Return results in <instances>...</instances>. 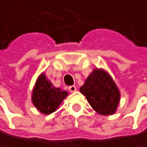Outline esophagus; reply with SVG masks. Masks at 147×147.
<instances>
[{"label": "esophagus", "mask_w": 147, "mask_h": 147, "mask_svg": "<svg viewBox=\"0 0 147 147\" xmlns=\"http://www.w3.org/2000/svg\"><path fill=\"white\" fill-rule=\"evenodd\" d=\"M69 90L71 92H74L77 91V87H76V86H69Z\"/></svg>", "instance_id": "1"}]
</instances>
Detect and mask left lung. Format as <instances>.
<instances>
[{
	"label": "left lung",
	"mask_w": 147,
	"mask_h": 147,
	"mask_svg": "<svg viewBox=\"0 0 147 147\" xmlns=\"http://www.w3.org/2000/svg\"><path fill=\"white\" fill-rule=\"evenodd\" d=\"M92 108L100 115L115 113L120 102V92L113 78L106 70L95 69L80 87Z\"/></svg>",
	"instance_id": "8db88e82"
}]
</instances>
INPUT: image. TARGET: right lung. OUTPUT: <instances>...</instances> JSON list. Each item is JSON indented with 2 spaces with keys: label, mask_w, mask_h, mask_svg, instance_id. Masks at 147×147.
Wrapping results in <instances>:
<instances>
[{
  "label": "right lung",
  "mask_w": 147,
  "mask_h": 147,
  "mask_svg": "<svg viewBox=\"0 0 147 147\" xmlns=\"http://www.w3.org/2000/svg\"><path fill=\"white\" fill-rule=\"evenodd\" d=\"M68 92L53 86L47 79L44 73L37 78L32 90V100L36 109L44 115H49L59 108L61 103L67 97Z\"/></svg>",
  "instance_id": "obj_1"
}]
</instances>
